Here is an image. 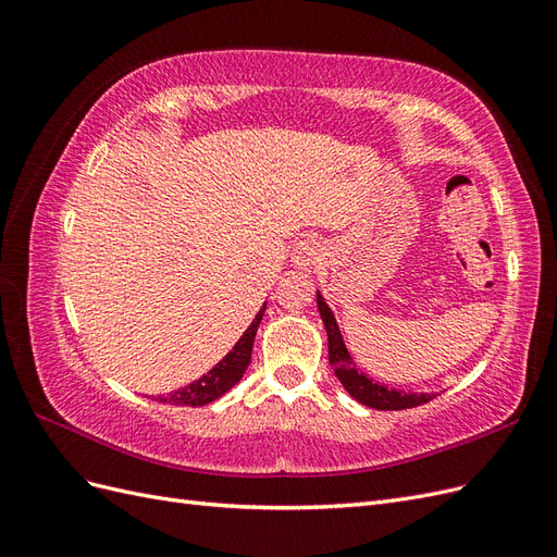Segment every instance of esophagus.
<instances>
[{
  "mask_svg": "<svg viewBox=\"0 0 557 557\" xmlns=\"http://www.w3.org/2000/svg\"><path fill=\"white\" fill-rule=\"evenodd\" d=\"M318 260H320V244L313 242V239L299 242L293 250V256H290L293 267L305 269V272H311V269L318 264Z\"/></svg>",
  "mask_w": 557,
  "mask_h": 557,
  "instance_id": "34e87169",
  "label": "esophagus"
}]
</instances>
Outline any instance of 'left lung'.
<instances>
[{"instance_id": "1", "label": "left lung", "mask_w": 557, "mask_h": 557, "mask_svg": "<svg viewBox=\"0 0 557 557\" xmlns=\"http://www.w3.org/2000/svg\"><path fill=\"white\" fill-rule=\"evenodd\" d=\"M315 301H318L320 318H323V325L327 330L330 364L334 367L336 379L342 381L346 393L352 399H358L360 404H364V407H372L379 411H399V409L420 407V404H428L432 397H436V393L434 395L432 393L430 395L428 393H401V391H395V387L376 383L364 372H358V367L350 358V352L344 344L342 330H339V325H336V318H334L332 309L327 307V301L320 293H315Z\"/></svg>"}]
</instances>
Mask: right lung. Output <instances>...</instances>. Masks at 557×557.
I'll return each mask as SVG.
<instances>
[{"mask_svg": "<svg viewBox=\"0 0 557 557\" xmlns=\"http://www.w3.org/2000/svg\"><path fill=\"white\" fill-rule=\"evenodd\" d=\"M264 309H267V301L262 305L260 313L252 318L248 330L242 334V339L234 344V348L211 369V372H207L199 381L181 387V391L160 397V401L174 404V407H205V404H211L218 397H223L232 385H237L250 364L252 342H256V332L260 327Z\"/></svg>", "mask_w": 557, "mask_h": 557, "instance_id": "1", "label": "right lung"}]
</instances>
